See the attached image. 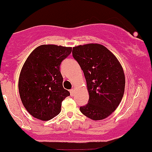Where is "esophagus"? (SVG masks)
Wrapping results in <instances>:
<instances>
[{"instance_id":"1","label":"esophagus","mask_w":152,"mask_h":152,"mask_svg":"<svg viewBox=\"0 0 152 152\" xmlns=\"http://www.w3.org/2000/svg\"><path fill=\"white\" fill-rule=\"evenodd\" d=\"M73 91H74V90H73V89H71V90H70V95H73Z\"/></svg>"}]
</instances>
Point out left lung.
<instances>
[{"mask_svg":"<svg viewBox=\"0 0 152 152\" xmlns=\"http://www.w3.org/2000/svg\"><path fill=\"white\" fill-rule=\"evenodd\" d=\"M73 56L83 70L89 100L80 111L93 120L107 118L120 104L126 79L117 57L99 44H88L73 48Z\"/></svg>","mask_w":152,"mask_h":152,"instance_id":"left-lung-1","label":"left lung"}]
</instances>
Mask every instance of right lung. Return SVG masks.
<instances>
[{"label":"right lung","instance_id":"right-lung-1","mask_svg":"<svg viewBox=\"0 0 152 152\" xmlns=\"http://www.w3.org/2000/svg\"><path fill=\"white\" fill-rule=\"evenodd\" d=\"M72 48L43 45L35 48L22 67L18 80L20 99L32 117L48 121L61 111L70 92L63 88L59 68Z\"/></svg>","mask_w":152,"mask_h":152}]
</instances>
